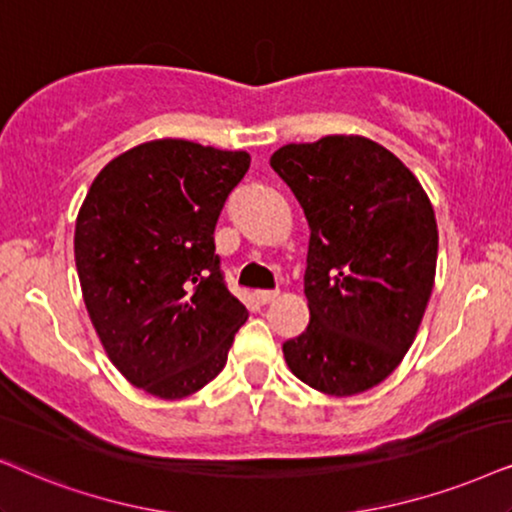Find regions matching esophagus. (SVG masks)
Instances as JSON below:
<instances>
[{"label": "esophagus", "instance_id": "esophagus-1", "mask_svg": "<svg viewBox=\"0 0 512 512\" xmlns=\"http://www.w3.org/2000/svg\"><path fill=\"white\" fill-rule=\"evenodd\" d=\"M276 297H278L276 290H257V293H255V300L260 302V304H269V302H274Z\"/></svg>", "mask_w": 512, "mask_h": 512}]
</instances>
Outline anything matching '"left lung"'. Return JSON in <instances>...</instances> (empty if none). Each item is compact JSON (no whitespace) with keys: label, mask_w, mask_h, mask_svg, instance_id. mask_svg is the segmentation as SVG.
Masks as SVG:
<instances>
[{"label":"left lung","mask_w":512,"mask_h":512,"mask_svg":"<svg viewBox=\"0 0 512 512\" xmlns=\"http://www.w3.org/2000/svg\"><path fill=\"white\" fill-rule=\"evenodd\" d=\"M309 224L307 331L283 345L293 375L331 397L380 385L416 340L437 269V219L397 155L328 134L271 155Z\"/></svg>","instance_id":"8db88e82"}]
</instances>
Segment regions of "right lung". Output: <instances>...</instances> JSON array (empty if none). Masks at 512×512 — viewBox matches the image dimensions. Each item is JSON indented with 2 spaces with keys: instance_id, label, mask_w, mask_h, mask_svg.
Wrapping results in <instances>:
<instances>
[{
  "instance_id": "1",
  "label": "right lung",
  "mask_w": 512,
  "mask_h": 512,
  "mask_svg": "<svg viewBox=\"0 0 512 512\" xmlns=\"http://www.w3.org/2000/svg\"><path fill=\"white\" fill-rule=\"evenodd\" d=\"M250 153L155 139L113 158L75 222V267L113 366L139 390L184 399L215 380L248 309L215 255L224 200Z\"/></svg>"
}]
</instances>
